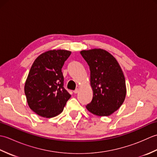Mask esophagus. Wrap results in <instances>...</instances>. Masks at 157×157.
Instances as JSON below:
<instances>
[{
  "instance_id": "esophagus-1",
  "label": "esophagus",
  "mask_w": 157,
  "mask_h": 157,
  "mask_svg": "<svg viewBox=\"0 0 157 157\" xmlns=\"http://www.w3.org/2000/svg\"><path fill=\"white\" fill-rule=\"evenodd\" d=\"M73 92L75 93V94H77V93H78L79 92V89L78 88H77V89H75L74 91H73Z\"/></svg>"
}]
</instances>
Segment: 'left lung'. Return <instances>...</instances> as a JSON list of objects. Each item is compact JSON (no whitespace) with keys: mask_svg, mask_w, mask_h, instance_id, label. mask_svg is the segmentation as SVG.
Masks as SVG:
<instances>
[{"mask_svg":"<svg viewBox=\"0 0 157 157\" xmlns=\"http://www.w3.org/2000/svg\"><path fill=\"white\" fill-rule=\"evenodd\" d=\"M90 70L93 98L86 109L98 116H109L123 104L126 95L125 77L114 56L102 49L80 52Z\"/></svg>","mask_w":157,"mask_h":157,"instance_id":"left-lung-1","label":"left lung"}]
</instances>
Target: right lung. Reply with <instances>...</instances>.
Masks as SVG:
<instances>
[{"mask_svg": "<svg viewBox=\"0 0 157 157\" xmlns=\"http://www.w3.org/2000/svg\"><path fill=\"white\" fill-rule=\"evenodd\" d=\"M71 55L65 50H52L36 59L25 84V94L33 111L43 117L60 114L71 97L64 88L61 69Z\"/></svg>", "mask_w": 157, "mask_h": 157, "instance_id": "obj_1", "label": "right lung"}]
</instances>
